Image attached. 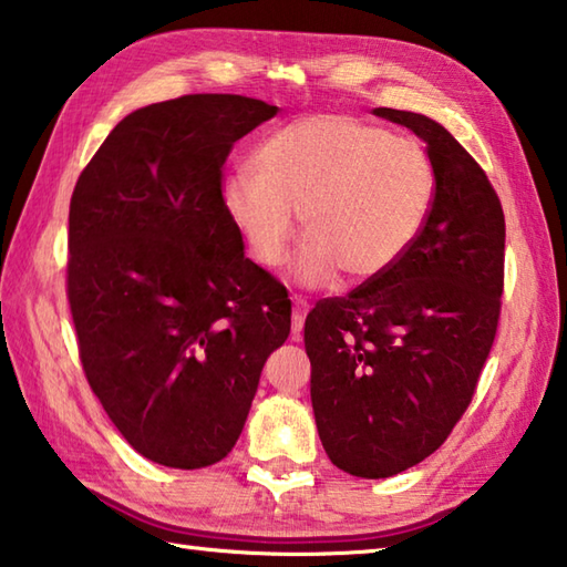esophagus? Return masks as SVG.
Returning a JSON list of instances; mask_svg holds the SVG:
<instances>
[{"instance_id": "1", "label": "esophagus", "mask_w": 567, "mask_h": 567, "mask_svg": "<svg viewBox=\"0 0 567 567\" xmlns=\"http://www.w3.org/2000/svg\"><path fill=\"white\" fill-rule=\"evenodd\" d=\"M307 312H310V305H307V300H302V297H295L292 300V332L297 334V338H300V332H302Z\"/></svg>"}]
</instances>
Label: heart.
<instances>
[{
	"mask_svg": "<svg viewBox=\"0 0 567 567\" xmlns=\"http://www.w3.org/2000/svg\"><path fill=\"white\" fill-rule=\"evenodd\" d=\"M435 167L420 142L344 114H310L275 130L252 172L225 179L223 205L249 255L285 260L300 213L305 245L295 280L370 282L417 243L433 213Z\"/></svg>",
	"mask_w": 567,
	"mask_h": 567,
	"instance_id": "obj_1",
	"label": "heart"
}]
</instances>
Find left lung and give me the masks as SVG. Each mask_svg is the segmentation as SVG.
Instances as JSON below:
<instances>
[{"label": "left lung", "instance_id": "left-lung-1", "mask_svg": "<svg viewBox=\"0 0 567 567\" xmlns=\"http://www.w3.org/2000/svg\"><path fill=\"white\" fill-rule=\"evenodd\" d=\"M427 145L437 192L410 252L305 320L322 447L354 477H390L445 443L491 354L505 277V217L483 167L443 124L378 107Z\"/></svg>", "mask_w": 567, "mask_h": 567}]
</instances>
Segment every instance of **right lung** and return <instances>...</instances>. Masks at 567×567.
I'll use <instances>...</instances> for the list:
<instances>
[{
  "instance_id": "obj_1",
  "label": "right lung",
  "mask_w": 567,
  "mask_h": 567,
  "mask_svg": "<svg viewBox=\"0 0 567 567\" xmlns=\"http://www.w3.org/2000/svg\"><path fill=\"white\" fill-rule=\"evenodd\" d=\"M277 107L185 94L124 117L70 203L66 297L80 360L122 437L152 463L197 470L243 433L290 300L245 257L223 165Z\"/></svg>"
}]
</instances>
